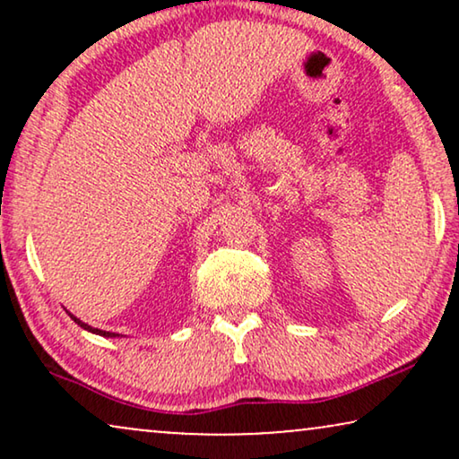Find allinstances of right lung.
Segmentation results:
<instances>
[{"instance_id": "obj_1", "label": "right lung", "mask_w": 459, "mask_h": 459, "mask_svg": "<svg viewBox=\"0 0 459 459\" xmlns=\"http://www.w3.org/2000/svg\"><path fill=\"white\" fill-rule=\"evenodd\" d=\"M74 322H77L81 328L83 330H87V332H93V334H100V336H106V338H115V336H118V334H115V332H106V330H98V328H91V325H87L85 322H81V319H77L74 316H71Z\"/></svg>"}]
</instances>
